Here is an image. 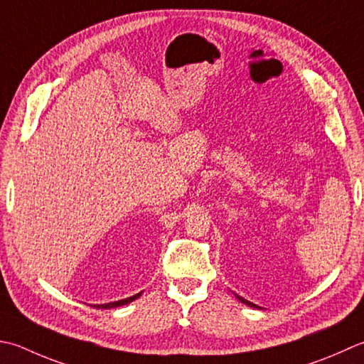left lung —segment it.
<instances>
[{
    "mask_svg": "<svg viewBox=\"0 0 364 364\" xmlns=\"http://www.w3.org/2000/svg\"><path fill=\"white\" fill-rule=\"evenodd\" d=\"M235 296H237V298H238V300H240L241 303H245V304H247V306H251V308H257V309H262V308H260V306H257V304H254V303H251V301H247V300H245V298H243V296H240V295H237V294H235Z\"/></svg>",
    "mask_w": 364,
    "mask_h": 364,
    "instance_id": "1",
    "label": "left lung"
}]
</instances>
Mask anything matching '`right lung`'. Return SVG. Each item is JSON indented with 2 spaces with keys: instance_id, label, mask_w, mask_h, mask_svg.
Listing matches in <instances>:
<instances>
[{
  "instance_id": "obj_1",
  "label": "right lung",
  "mask_w": 364,
  "mask_h": 364,
  "mask_svg": "<svg viewBox=\"0 0 364 364\" xmlns=\"http://www.w3.org/2000/svg\"><path fill=\"white\" fill-rule=\"evenodd\" d=\"M141 295V291L140 294H137V295H134V296H129V298H124V300H119V301H113V303H105V304H95L97 309H110V308H118V306H124V304H127V303H131V301H134L135 298H139Z\"/></svg>"
}]
</instances>
